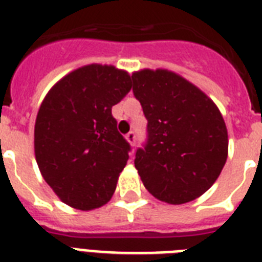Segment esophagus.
<instances>
[{"label":"esophagus","mask_w":262,"mask_h":262,"mask_svg":"<svg viewBox=\"0 0 262 262\" xmlns=\"http://www.w3.org/2000/svg\"><path fill=\"white\" fill-rule=\"evenodd\" d=\"M125 137H126L127 143L130 144V145H135V143H136V135H135V133H133V132H129V133H127V135L125 136Z\"/></svg>","instance_id":"obj_1"}]
</instances>
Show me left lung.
Listing matches in <instances>:
<instances>
[{
    "instance_id": "8db88e82",
    "label": "left lung",
    "mask_w": 262,
    "mask_h": 262,
    "mask_svg": "<svg viewBox=\"0 0 262 262\" xmlns=\"http://www.w3.org/2000/svg\"><path fill=\"white\" fill-rule=\"evenodd\" d=\"M132 79L148 119V141L135 159L144 186L172 205L199 199L227 160L223 115L203 91L171 71L141 69Z\"/></svg>"
}]
</instances>
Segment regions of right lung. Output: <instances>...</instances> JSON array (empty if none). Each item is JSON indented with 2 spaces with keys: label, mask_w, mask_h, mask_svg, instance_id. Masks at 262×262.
Segmentation results:
<instances>
[{
  "label": "right lung",
  "mask_w": 262,
  "mask_h": 262,
  "mask_svg": "<svg viewBox=\"0 0 262 262\" xmlns=\"http://www.w3.org/2000/svg\"><path fill=\"white\" fill-rule=\"evenodd\" d=\"M130 75L91 63L68 73L39 107L35 159L58 199L80 211L110 201L130 145L117 130L111 107L130 91Z\"/></svg>",
  "instance_id": "right-lung-1"
}]
</instances>
